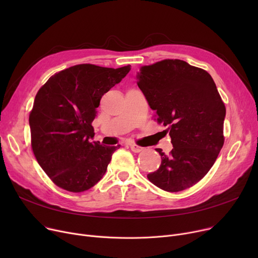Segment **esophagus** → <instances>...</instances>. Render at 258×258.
Masks as SVG:
<instances>
[{
    "instance_id": "1",
    "label": "esophagus",
    "mask_w": 258,
    "mask_h": 258,
    "mask_svg": "<svg viewBox=\"0 0 258 258\" xmlns=\"http://www.w3.org/2000/svg\"><path fill=\"white\" fill-rule=\"evenodd\" d=\"M130 147H131V150H132L134 153H140V152L143 151V147H141V146H139V145H137V144H135V143L130 144Z\"/></svg>"
}]
</instances>
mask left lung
<instances>
[{
    "label": "left lung",
    "instance_id": "1",
    "mask_svg": "<svg viewBox=\"0 0 258 258\" xmlns=\"http://www.w3.org/2000/svg\"><path fill=\"white\" fill-rule=\"evenodd\" d=\"M137 79L173 146L169 155L156 148L161 165L147 178L165 191L184 190L205 177L222 150L225 104L210 74L181 59L141 67Z\"/></svg>",
    "mask_w": 258,
    "mask_h": 258
}]
</instances>
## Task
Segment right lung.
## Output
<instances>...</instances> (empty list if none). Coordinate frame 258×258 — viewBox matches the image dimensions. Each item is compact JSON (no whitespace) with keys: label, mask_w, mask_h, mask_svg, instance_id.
Returning a JSON list of instances; mask_svg holds the SVG:
<instances>
[{"label":"right lung","mask_w":258,"mask_h":258,"mask_svg":"<svg viewBox=\"0 0 258 258\" xmlns=\"http://www.w3.org/2000/svg\"><path fill=\"white\" fill-rule=\"evenodd\" d=\"M130 71V64L118 69L76 64L54 74L38 90L29 115L32 151L48 177L64 190L93 187L120 147L91 141L92 122L103 94Z\"/></svg>","instance_id":"1"}]
</instances>
